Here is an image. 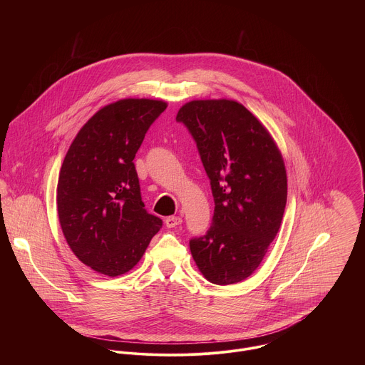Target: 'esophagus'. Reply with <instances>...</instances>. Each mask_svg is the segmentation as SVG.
Instances as JSON below:
<instances>
[{
  "mask_svg": "<svg viewBox=\"0 0 365 365\" xmlns=\"http://www.w3.org/2000/svg\"><path fill=\"white\" fill-rule=\"evenodd\" d=\"M181 222H182V219H181L180 216H168V217L164 220V223H165L167 227H175V226H178Z\"/></svg>",
  "mask_w": 365,
  "mask_h": 365,
  "instance_id": "1",
  "label": "esophagus"
}]
</instances>
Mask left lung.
Returning <instances> with one entry per match:
<instances>
[{
    "instance_id": "1",
    "label": "left lung",
    "mask_w": 365,
    "mask_h": 365,
    "mask_svg": "<svg viewBox=\"0 0 365 365\" xmlns=\"http://www.w3.org/2000/svg\"><path fill=\"white\" fill-rule=\"evenodd\" d=\"M175 120L197 143L215 201L208 232L190 240L191 255L209 282H240L260 265L281 226L284 160L259 119L236 101H191Z\"/></svg>"
}]
</instances>
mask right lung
<instances>
[{
    "instance_id": "1",
    "label": "right lung",
    "mask_w": 365,
    "mask_h": 365,
    "mask_svg": "<svg viewBox=\"0 0 365 365\" xmlns=\"http://www.w3.org/2000/svg\"><path fill=\"white\" fill-rule=\"evenodd\" d=\"M165 108L146 98L106 105L80 129L61 164L56 202L63 235L100 274L132 269L163 226L145 209L133 158Z\"/></svg>"
}]
</instances>
